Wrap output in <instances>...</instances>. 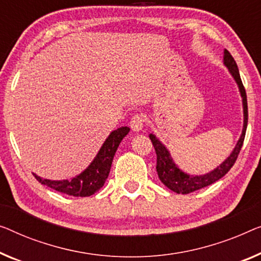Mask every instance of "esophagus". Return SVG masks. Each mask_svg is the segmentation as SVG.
<instances>
[{"instance_id": "obj_1", "label": "esophagus", "mask_w": 261, "mask_h": 261, "mask_svg": "<svg viewBox=\"0 0 261 261\" xmlns=\"http://www.w3.org/2000/svg\"><path fill=\"white\" fill-rule=\"evenodd\" d=\"M130 126L134 131H141L144 127V117L142 115H135L130 120Z\"/></svg>"}]
</instances>
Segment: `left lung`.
<instances>
[{"instance_id": "1", "label": "left lung", "mask_w": 261, "mask_h": 261, "mask_svg": "<svg viewBox=\"0 0 261 261\" xmlns=\"http://www.w3.org/2000/svg\"><path fill=\"white\" fill-rule=\"evenodd\" d=\"M224 65L228 69V71H230V73L232 75L233 80L236 81V83L239 88L240 96H242V99H243L244 125H243L242 135H240V138L239 141L237 142L234 149H233L231 154L228 155V157L225 159L219 166H217L215 170H212L211 172L208 173L200 174V176H191V174L186 173L178 168L164 144L159 141L153 134L149 135L151 142L153 144L155 154H157V166H155V169H157L159 179H161V181L166 186V188L176 193H181V194L191 193V192L197 191V190L206 188V186L213 184V182H216L217 180H219L220 178H223L225 174L231 170L233 164H234L237 161V158H238L240 150H242L245 134H246L247 118H248L246 91H245L242 79H240L238 65H237L234 58L232 57L231 54L228 53L226 49L224 50Z\"/></svg>"}]
</instances>
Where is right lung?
<instances>
[{
	"mask_svg": "<svg viewBox=\"0 0 261 261\" xmlns=\"http://www.w3.org/2000/svg\"><path fill=\"white\" fill-rule=\"evenodd\" d=\"M130 127L122 126L117 130H114L109 135V137L103 143L98 153L93 158L90 165L81 172L79 176L71 179L64 180H50L41 178L37 174L33 173L35 178L41 184L49 186L58 192L69 194L73 197H89L96 193L106 182L110 172L114 155L117 151L122 139L129 134Z\"/></svg>",
	"mask_w": 261,
	"mask_h": 261,
	"instance_id": "add662e5",
	"label": "right lung"
}]
</instances>
